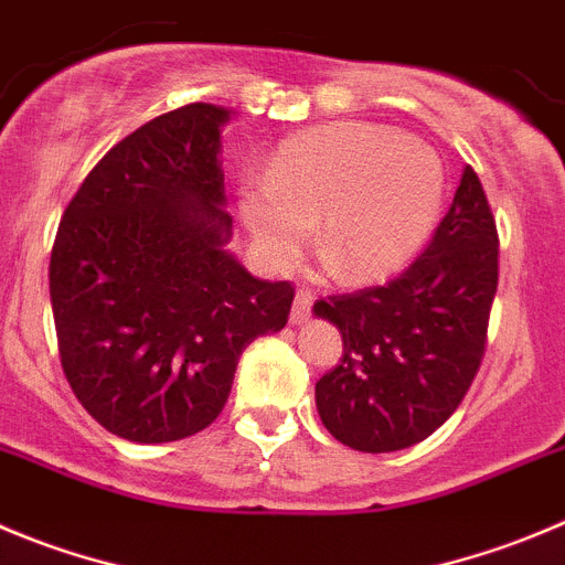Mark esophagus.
Segmentation results:
<instances>
[{
	"instance_id": "esophagus-1",
	"label": "esophagus",
	"mask_w": 565,
	"mask_h": 565,
	"mask_svg": "<svg viewBox=\"0 0 565 565\" xmlns=\"http://www.w3.org/2000/svg\"><path fill=\"white\" fill-rule=\"evenodd\" d=\"M309 307H312V295L300 289L292 300V309H289V323L303 326L309 320Z\"/></svg>"
}]
</instances>
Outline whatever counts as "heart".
<instances>
[{"label":"heart","mask_w":565,"mask_h":565,"mask_svg":"<svg viewBox=\"0 0 565 565\" xmlns=\"http://www.w3.org/2000/svg\"><path fill=\"white\" fill-rule=\"evenodd\" d=\"M446 175L429 145L387 125L337 122L303 130L270 158L265 181L239 189V217L270 262L307 242L345 281L402 270L443 209Z\"/></svg>","instance_id":"heart-1"}]
</instances>
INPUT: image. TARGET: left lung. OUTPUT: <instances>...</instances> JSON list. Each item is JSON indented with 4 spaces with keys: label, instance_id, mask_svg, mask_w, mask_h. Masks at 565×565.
<instances>
[{
    "label": "left lung",
    "instance_id": "obj_1",
    "mask_svg": "<svg viewBox=\"0 0 565 565\" xmlns=\"http://www.w3.org/2000/svg\"><path fill=\"white\" fill-rule=\"evenodd\" d=\"M499 236L471 167L429 247L384 287L318 300L342 360L315 384L326 429L367 455L409 449L460 407L484 354Z\"/></svg>",
    "mask_w": 565,
    "mask_h": 565
}]
</instances>
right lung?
<instances>
[{
	"label": "right lung",
	"mask_w": 565,
	"mask_h": 565,
	"mask_svg": "<svg viewBox=\"0 0 565 565\" xmlns=\"http://www.w3.org/2000/svg\"><path fill=\"white\" fill-rule=\"evenodd\" d=\"M192 103L110 147L66 205L50 298L68 387L134 443L198 435L223 413L236 362L287 326L292 287L228 250L223 128Z\"/></svg>",
	"instance_id": "right-lung-1"
}]
</instances>
